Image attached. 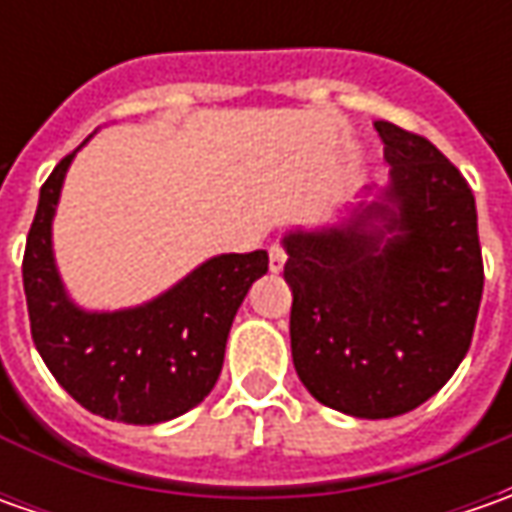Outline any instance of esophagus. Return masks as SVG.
Returning <instances> with one entry per match:
<instances>
[{
    "label": "esophagus",
    "instance_id": "1",
    "mask_svg": "<svg viewBox=\"0 0 512 512\" xmlns=\"http://www.w3.org/2000/svg\"><path fill=\"white\" fill-rule=\"evenodd\" d=\"M285 262H287L285 247L279 245V242H273V245H270V273H282Z\"/></svg>",
    "mask_w": 512,
    "mask_h": 512
}]
</instances>
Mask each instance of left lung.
<instances>
[{"label":"left lung","instance_id":"left-lung-1","mask_svg":"<svg viewBox=\"0 0 512 512\" xmlns=\"http://www.w3.org/2000/svg\"><path fill=\"white\" fill-rule=\"evenodd\" d=\"M390 182L339 225L290 230V350L316 402L393 419L462 364L482 302L476 199L424 136L376 122ZM373 187H364L370 193Z\"/></svg>","mask_w":512,"mask_h":512}]
</instances>
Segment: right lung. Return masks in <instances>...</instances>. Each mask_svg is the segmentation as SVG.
<instances>
[{"label": "right lung", "mask_w": 512, "mask_h": 512, "mask_svg": "<svg viewBox=\"0 0 512 512\" xmlns=\"http://www.w3.org/2000/svg\"><path fill=\"white\" fill-rule=\"evenodd\" d=\"M73 156L39 190L22 259L33 344L90 413L125 424L170 422L213 390L233 316L267 273V253H222L145 305L85 310L68 296L53 259V216Z\"/></svg>", "instance_id": "obj_1"}]
</instances>
